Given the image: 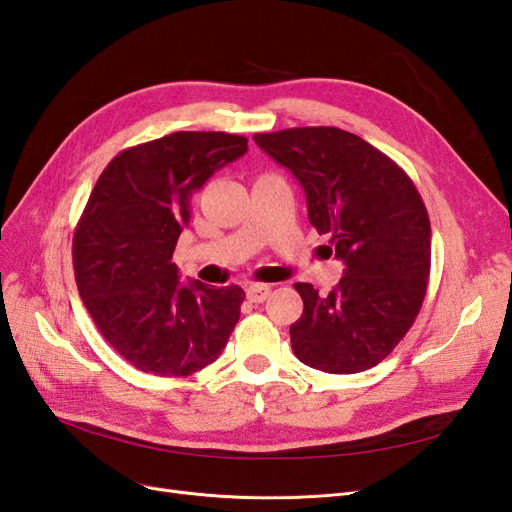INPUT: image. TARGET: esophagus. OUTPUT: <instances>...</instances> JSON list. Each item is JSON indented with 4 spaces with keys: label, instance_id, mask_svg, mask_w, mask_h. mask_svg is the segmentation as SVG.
<instances>
[{
    "label": "esophagus",
    "instance_id": "1",
    "mask_svg": "<svg viewBox=\"0 0 512 512\" xmlns=\"http://www.w3.org/2000/svg\"><path fill=\"white\" fill-rule=\"evenodd\" d=\"M245 292H247V299H250L252 303H262L271 294V286L269 284H252V286H247Z\"/></svg>",
    "mask_w": 512,
    "mask_h": 512
}]
</instances>
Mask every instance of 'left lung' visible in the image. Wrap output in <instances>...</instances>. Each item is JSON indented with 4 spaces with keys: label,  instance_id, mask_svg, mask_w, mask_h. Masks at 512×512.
I'll use <instances>...</instances> for the list:
<instances>
[{
    "label": "left lung",
    "instance_id": "left-lung-1",
    "mask_svg": "<svg viewBox=\"0 0 512 512\" xmlns=\"http://www.w3.org/2000/svg\"><path fill=\"white\" fill-rule=\"evenodd\" d=\"M299 179L307 215L329 235L346 271L329 294L294 284L303 299L290 324L297 359L327 374L378 365L410 331L427 292L431 226L416 185L361 136L333 126L254 134Z\"/></svg>",
    "mask_w": 512,
    "mask_h": 512
}]
</instances>
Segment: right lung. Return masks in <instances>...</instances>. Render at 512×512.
<instances>
[{
  "mask_svg": "<svg viewBox=\"0 0 512 512\" xmlns=\"http://www.w3.org/2000/svg\"><path fill=\"white\" fill-rule=\"evenodd\" d=\"M247 151L226 132H173L123 149L102 170L72 239L76 286L100 335L130 365L188 378L239 322L243 288L179 284L173 252L192 192Z\"/></svg>",
  "mask_w": 512,
  "mask_h": 512,
  "instance_id": "right-lung-1",
  "label": "right lung"
}]
</instances>
